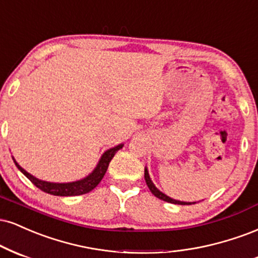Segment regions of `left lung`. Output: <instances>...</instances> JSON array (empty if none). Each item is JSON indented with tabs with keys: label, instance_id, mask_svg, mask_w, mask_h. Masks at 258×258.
Wrapping results in <instances>:
<instances>
[{
	"label": "left lung",
	"instance_id": "left-lung-1",
	"mask_svg": "<svg viewBox=\"0 0 258 258\" xmlns=\"http://www.w3.org/2000/svg\"><path fill=\"white\" fill-rule=\"evenodd\" d=\"M145 180H146V183L148 186V188H150L151 192H152V195H154L157 197V198L162 199V201L164 202H168V203H171V204H178V205H190V204H196V202L190 203V202H180V201H176V199H172L170 197H168L166 195H164L163 192H160V190L157 188L156 186H154V183L152 182V180H151L150 175H148V170L147 168H145Z\"/></svg>",
	"mask_w": 258,
	"mask_h": 258
}]
</instances>
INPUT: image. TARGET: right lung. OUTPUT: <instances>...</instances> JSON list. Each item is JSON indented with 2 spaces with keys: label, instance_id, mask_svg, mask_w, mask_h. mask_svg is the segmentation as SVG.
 Wrapping results in <instances>:
<instances>
[{
  "label": "right lung",
  "instance_id": "add662e5",
  "mask_svg": "<svg viewBox=\"0 0 258 258\" xmlns=\"http://www.w3.org/2000/svg\"><path fill=\"white\" fill-rule=\"evenodd\" d=\"M123 147V144L118 145L116 147H112L110 150H107L106 152L102 154L101 158H100L98 165L94 170L90 172L88 176H86L82 180L74 181V182H66V183H56V182H47V181L38 180L37 177L32 176L31 174H29L26 170H24L21 166L15 162L13 158L15 165L19 170L23 172L25 176L29 178L31 182L35 184L36 187H38L39 189L43 190L45 193H49V195L53 196H60V197H71V196H81L86 195V193H89L90 190H93L96 186L100 183V181L102 180L104 175L106 174V170H107L108 164H110L111 159L113 158L114 154L117 153L118 150Z\"/></svg>",
  "mask_w": 258,
  "mask_h": 258
}]
</instances>
